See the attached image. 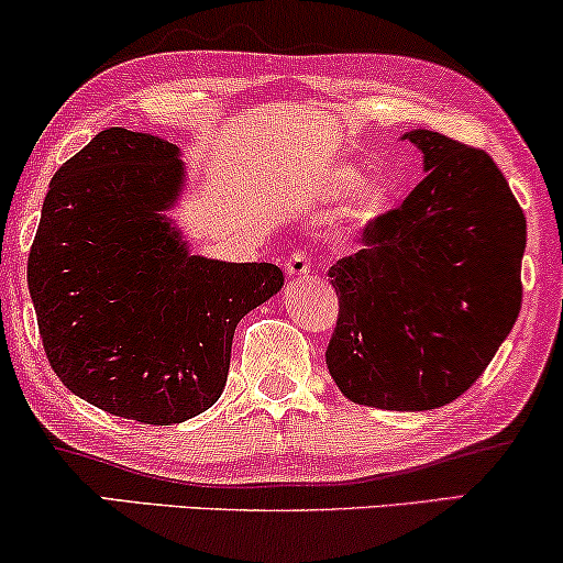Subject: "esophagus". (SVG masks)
Instances as JSON below:
<instances>
[{"label":"esophagus","mask_w":563,"mask_h":563,"mask_svg":"<svg viewBox=\"0 0 563 563\" xmlns=\"http://www.w3.org/2000/svg\"><path fill=\"white\" fill-rule=\"evenodd\" d=\"M284 272L291 279H297V276H305L310 272V253L308 251H291L287 255V261H284Z\"/></svg>","instance_id":"34e87169"}]
</instances>
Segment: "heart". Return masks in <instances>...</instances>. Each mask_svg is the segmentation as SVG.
Listing matches in <instances>:
<instances>
[{
	"label": "heart",
	"mask_w": 563,
	"mask_h": 563,
	"mask_svg": "<svg viewBox=\"0 0 563 563\" xmlns=\"http://www.w3.org/2000/svg\"><path fill=\"white\" fill-rule=\"evenodd\" d=\"M360 184V175L356 170H335L331 178V191L333 194H346ZM390 203V186L385 180H372V184L362 186L360 194H356L352 214L360 219V222H367V219L383 214Z\"/></svg>",
	"instance_id": "1"
}]
</instances>
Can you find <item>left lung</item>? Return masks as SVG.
Masks as SVG:
<instances>
[{"instance_id":"obj_1","label":"left lung","mask_w":563,"mask_h":563,"mask_svg":"<svg viewBox=\"0 0 563 563\" xmlns=\"http://www.w3.org/2000/svg\"><path fill=\"white\" fill-rule=\"evenodd\" d=\"M404 139L427 178L328 268L339 318L325 364L354 404L429 411L463 396L512 331L528 224L484 150L427 129Z\"/></svg>"}]
</instances>
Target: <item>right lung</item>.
Listing matches in <instances>:
<instances>
[{
	"label": "right lung",
	"mask_w": 563,
	"mask_h": 563,
	"mask_svg": "<svg viewBox=\"0 0 563 563\" xmlns=\"http://www.w3.org/2000/svg\"><path fill=\"white\" fill-rule=\"evenodd\" d=\"M178 147L106 129L58 167L27 255L43 352L75 396L142 424H180L228 383L243 316L282 289L274 264L191 255L163 211Z\"/></svg>",
	"instance_id": "right-lung-1"
}]
</instances>
